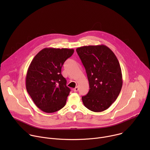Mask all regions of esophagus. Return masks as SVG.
<instances>
[{"instance_id":"esophagus-1","label":"esophagus","mask_w":150,"mask_h":150,"mask_svg":"<svg viewBox=\"0 0 150 150\" xmlns=\"http://www.w3.org/2000/svg\"><path fill=\"white\" fill-rule=\"evenodd\" d=\"M78 91V87L76 86L75 88H74V92H76V91Z\"/></svg>"}]
</instances>
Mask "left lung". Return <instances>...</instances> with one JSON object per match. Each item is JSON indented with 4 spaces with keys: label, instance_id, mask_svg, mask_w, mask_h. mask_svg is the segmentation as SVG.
<instances>
[{
    "label": "left lung",
    "instance_id": "8db88e82",
    "mask_svg": "<svg viewBox=\"0 0 150 150\" xmlns=\"http://www.w3.org/2000/svg\"><path fill=\"white\" fill-rule=\"evenodd\" d=\"M89 82L90 90L82 97L83 105L91 111L101 112L117 98L123 84L119 62L110 49L105 45L78 47Z\"/></svg>",
    "mask_w": 150,
    "mask_h": 150
}]
</instances>
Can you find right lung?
Returning a JSON list of instances; mask_svg holds the SVG:
<instances>
[{
  "label": "right lung",
  "instance_id": "add662e5",
  "mask_svg": "<svg viewBox=\"0 0 150 150\" xmlns=\"http://www.w3.org/2000/svg\"><path fill=\"white\" fill-rule=\"evenodd\" d=\"M74 52V49L66 48H45L31 61L26 75V88L42 112L53 113L65 105L71 90L61 68Z\"/></svg>",
  "mask_w": 150,
  "mask_h": 150
}]
</instances>
